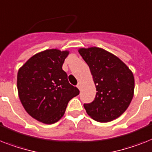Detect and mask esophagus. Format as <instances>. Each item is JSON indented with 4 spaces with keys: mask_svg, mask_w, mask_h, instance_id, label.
<instances>
[{
    "mask_svg": "<svg viewBox=\"0 0 152 152\" xmlns=\"http://www.w3.org/2000/svg\"><path fill=\"white\" fill-rule=\"evenodd\" d=\"M77 86V88H78L79 90H81V88H82V83L80 82L78 84H77V86Z\"/></svg>",
    "mask_w": 152,
    "mask_h": 152,
    "instance_id": "34e87169",
    "label": "esophagus"
}]
</instances>
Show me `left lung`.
I'll return each mask as SVG.
<instances>
[{"label":"left lung","mask_w":152,"mask_h":152,"mask_svg":"<svg viewBox=\"0 0 152 152\" xmlns=\"http://www.w3.org/2000/svg\"><path fill=\"white\" fill-rule=\"evenodd\" d=\"M79 53L90 67L97 91L94 101L84 104L87 114L101 123L119 117L133 98L132 72L118 57L103 48H83Z\"/></svg>","instance_id":"8db88e82"}]
</instances>
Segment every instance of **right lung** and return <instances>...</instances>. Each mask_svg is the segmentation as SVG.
<instances>
[{
	"label": "right lung",
	"instance_id": "add662e5",
	"mask_svg": "<svg viewBox=\"0 0 152 152\" xmlns=\"http://www.w3.org/2000/svg\"><path fill=\"white\" fill-rule=\"evenodd\" d=\"M69 51L47 49L31 57L19 69V99L31 117L51 124L64 115L66 107L80 90L69 83L62 64Z\"/></svg>",
	"mask_w": 152,
	"mask_h": 152
}]
</instances>
